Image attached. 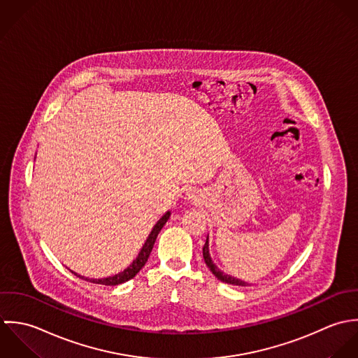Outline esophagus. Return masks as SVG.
Wrapping results in <instances>:
<instances>
[{
    "label": "esophagus",
    "mask_w": 358,
    "mask_h": 358,
    "mask_svg": "<svg viewBox=\"0 0 358 358\" xmlns=\"http://www.w3.org/2000/svg\"><path fill=\"white\" fill-rule=\"evenodd\" d=\"M187 196H188L189 201H194V202L198 201V192H195V191H192V189L187 192Z\"/></svg>",
    "instance_id": "esophagus-1"
}]
</instances>
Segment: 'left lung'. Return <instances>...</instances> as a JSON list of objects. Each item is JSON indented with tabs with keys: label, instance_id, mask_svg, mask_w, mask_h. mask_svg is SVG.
<instances>
[{
	"label": "left lung",
	"instance_id": "1",
	"mask_svg": "<svg viewBox=\"0 0 358 358\" xmlns=\"http://www.w3.org/2000/svg\"><path fill=\"white\" fill-rule=\"evenodd\" d=\"M203 259H205L206 266H208V267L210 268V271L215 274V278L220 280L221 282L231 284V285L248 286V282L241 281V280H238V278H234V277L227 275V274H224L222 271H220V268L212 262V257H210V253H209V236L206 238V243H205V246H203Z\"/></svg>",
	"mask_w": 358,
	"mask_h": 358
}]
</instances>
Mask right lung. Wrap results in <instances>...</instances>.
<instances>
[{"label":"right lung","instance_id":"obj_1","mask_svg":"<svg viewBox=\"0 0 358 358\" xmlns=\"http://www.w3.org/2000/svg\"><path fill=\"white\" fill-rule=\"evenodd\" d=\"M169 217H170V212H167L166 215H163V217L155 224V227H153V229L150 231L149 236L146 238V241H145V243H143V249H141V252L138 253L137 259L133 260V263H131L124 271H122V273H119V274H116V275H113V277L98 278V280H94V278H84V277H80V275H77L76 273H73L72 271L73 274L77 275V277H80V278H83V280H85V281H88V282L99 284V285L113 286L123 284V282H127L129 280L134 278V277L140 273V270L143 268V266H145V263L148 262V257H149V255H150V252H152V248H153V245H155V241H156V238H157L160 229L163 228V225L167 222Z\"/></svg>","mask_w":358,"mask_h":358}]
</instances>
